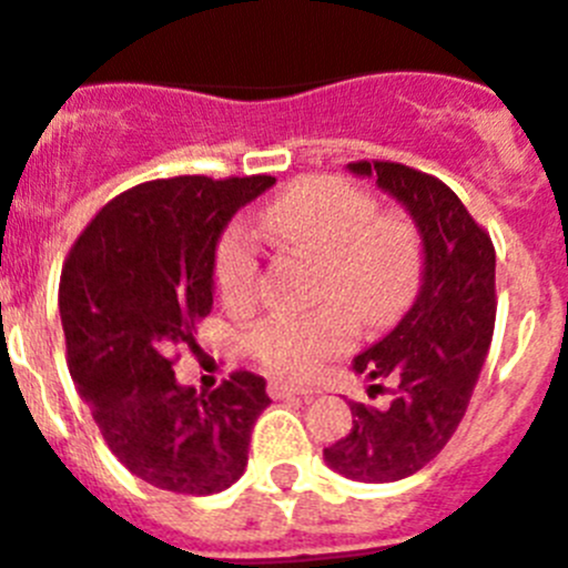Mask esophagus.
Returning a JSON list of instances; mask_svg holds the SVG:
<instances>
[{
    "label": "esophagus",
    "instance_id": "1",
    "mask_svg": "<svg viewBox=\"0 0 568 568\" xmlns=\"http://www.w3.org/2000/svg\"><path fill=\"white\" fill-rule=\"evenodd\" d=\"M267 393H270V398H290V395H301V398H310L315 389H313V386L287 384V381H270Z\"/></svg>",
    "mask_w": 568,
    "mask_h": 568
}]
</instances>
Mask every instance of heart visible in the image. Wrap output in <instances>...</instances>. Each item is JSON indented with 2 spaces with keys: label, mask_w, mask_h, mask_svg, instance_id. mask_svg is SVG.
<instances>
[{
  "label": "heart",
  "mask_w": 568,
  "mask_h": 568,
  "mask_svg": "<svg viewBox=\"0 0 568 568\" xmlns=\"http://www.w3.org/2000/svg\"><path fill=\"white\" fill-rule=\"evenodd\" d=\"M261 227L290 247L321 258L313 315H267L247 329V349L284 378H310L324 361L346 353L355 322L384 329L409 310L424 278V235L404 210H378L369 190L315 175L293 184L261 210ZM258 247L247 230H224L213 253V281L227 307L253 304L258 293Z\"/></svg>",
  "instance_id": "obj_1"
}]
</instances>
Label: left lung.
Returning <instances> with one entry per match:
<instances>
[{"label": "left lung", "mask_w": 568, "mask_h": 568, "mask_svg": "<svg viewBox=\"0 0 568 568\" xmlns=\"http://www.w3.org/2000/svg\"><path fill=\"white\" fill-rule=\"evenodd\" d=\"M349 170L375 175L424 235V284L413 310L353 364L373 381L393 378V400L386 409L353 400V429L324 449L344 478L389 484L424 469L469 406L495 329V244L435 175L384 159H361Z\"/></svg>", "instance_id": "1"}]
</instances>
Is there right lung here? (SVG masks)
<instances>
[{
	"mask_svg": "<svg viewBox=\"0 0 568 568\" xmlns=\"http://www.w3.org/2000/svg\"><path fill=\"white\" fill-rule=\"evenodd\" d=\"M273 175H175L110 199L73 241L59 281L68 366L110 453L175 495H215L247 466L270 404L235 369L213 393L179 386V346L213 310V253L235 210Z\"/></svg>",
	"mask_w": 568,
	"mask_h": 568,
	"instance_id": "add662e5",
	"label": "right lung"
}]
</instances>
